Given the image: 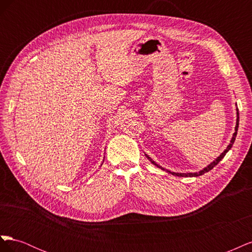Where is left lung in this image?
I'll return each instance as SVG.
<instances>
[{
    "instance_id": "left-lung-1",
    "label": "left lung",
    "mask_w": 252,
    "mask_h": 252,
    "mask_svg": "<svg viewBox=\"0 0 252 252\" xmlns=\"http://www.w3.org/2000/svg\"><path fill=\"white\" fill-rule=\"evenodd\" d=\"M236 116H238V119H236V126H235V132L233 133V136H232V139H231V141H230V144L228 145V147L225 149V151L223 152L222 155H220L216 161H213L210 165H208L207 167H206V168H204L203 170H201V171H199V172H194V173H178V172H171V171H168L167 170V172H169V173H171V174H173V175H178V177H199V175H202V174H204V173H206V172H208L209 170H211L213 167H215L216 165H218L219 163H220V159H222L225 156H226V154L228 152V150H230V148L232 147V145H233V143H234V141H235V136H236V133H238V128H239V109H236ZM148 158H149V161L154 164V165H156V166H158V168H161V169H163V170H166V169H164L163 167H161V166H158L156 162H154L152 161V159L148 157V156H146Z\"/></svg>"
}]
</instances>
